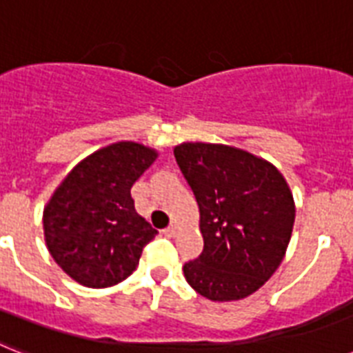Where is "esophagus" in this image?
I'll return each mask as SVG.
<instances>
[{"mask_svg":"<svg viewBox=\"0 0 353 353\" xmlns=\"http://www.w3.org/2000/svg\"><path fill=\"white\" fill-rule=\"evenodd\" d=\"M177 230H179V226H177L176 223H172V225L168 226V228H165V236H167V237H176Z\"/></svg>","mask_w":353,"mask_h":353,"instance_id":"1","label":"esophagus"}]
</instances>
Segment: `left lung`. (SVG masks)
Wrapping results in <instances>:
<instances>
[{
	"label": "left lung",
	"instance_id": "8db88e82",
	"mask_svg": "<svg viewBox=\"0 0 353 353\" xmlns=\"http://www.w3.org/2000/svg\"><path fill=\"white\" fill-rule=\"evenodd\" d=\"M176 161L199 206L201 256L183 266L210 301L248 297L277 270L292 237L296 205L272 163L241 148L181 143Z\"/></svg>",
	"mask_w": 353,
	"mask_h": 353
}]
</instances>
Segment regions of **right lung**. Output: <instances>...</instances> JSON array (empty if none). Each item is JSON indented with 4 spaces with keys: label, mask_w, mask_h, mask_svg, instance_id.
Returning <instances> with one entry per match:
<instances>
[{
    "label": "right lung",
    "mask_w": 353,
    "mask_h": 353,
    "mask_svg": "<svg viewBox=\"0 0 353 353\" xmlns=\"http://www.w3.org/2000/svg\"><path fill=\"white\" fill-rule=\"evenodd\" d=\"M157 152L134 141L99 148L79 161L43 210L50 256L88 288H107L136 270L157 230L134 208L132 185Z\"/></svg>",
    "instance_id": "obj_1"
}]
</instances>
